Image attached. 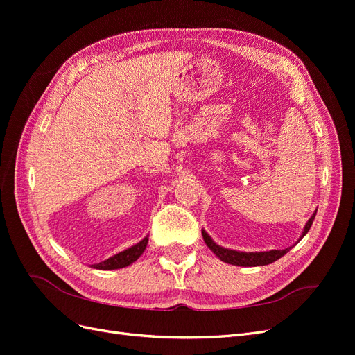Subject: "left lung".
<instances>
[{"label":"left lung","instance_id":"obj_1","mask_svg":"<svg viewBox=\"0 0 355 355\" xmlns=\"http://www.w3.org/2000/svg\"><path fill=\"white\" fill-rule=\"evenodd\" d=\"M315 213H313V216H311L308 219V222L305 223L304 227V231H302V235H300L299 240H302L306 232L309 231L311 225H313L314 222V218H315ZM201 234H202V239H204V243L207 244L209 249L216 254L219 259L222 262H227V263H231V265H237V266H262V265H270L272 262H275L277 259H280L282 256H284L292 247H288V249H284V250H270V252H239V250H231V249H225V247L219 245L214 243L211 240L210 235L201 230Z\"/></svg>","mask_w":355,"mask_h":355}]
</instances>
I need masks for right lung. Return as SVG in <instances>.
<instances>
[{
  "mask_svg": "<svg viewBox=\"0 0 355 355\" xmlns=\"http://www.w3.org/2000/svg\"><path fill=\"white\" fill-rule=\"evenodd\" d=\"M148 245V235L144 239L139 241L137 244L128 247V249L116 253L111 257H108V259H105L99 263H94L92 265V268H96V270H105V271H110V270H120V268H125L128 265H132L135 261H137L139 257L142 256V253L145 252Z\"/></svg>",
  "mask_w": 355,
  "mask_h": 355,
  "instance_id": "1",
  "label": "right lung"
}]
</instances>
